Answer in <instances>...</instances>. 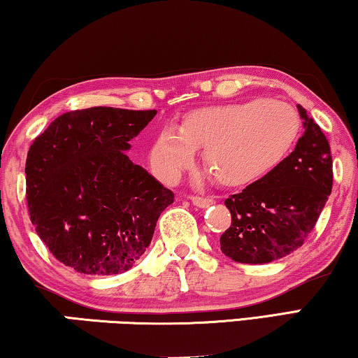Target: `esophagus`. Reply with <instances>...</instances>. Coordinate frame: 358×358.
Instances as JSON below:
<instances>
[{
  "instance_id": "34e87169",
  "label": "esophagus",
  "mask_w": 358,
  "mask_h": 358,
  "mask_svg": "<svg viewBox=\"0 0 358 358\" xmlns=\"http://www.w3.org/2000/svg\"><path fill=\"white\" fill-rule=\"evenodd\" d=\"M191 203H193L194 206H198V208H208L209 204H213L214 201L210 198H204V196H199V194H194L191 196Z\"/></svg>"
}]
</instances>
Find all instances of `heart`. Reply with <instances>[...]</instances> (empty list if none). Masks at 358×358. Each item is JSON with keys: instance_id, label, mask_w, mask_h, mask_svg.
Segmentation results:
<instances>
[{"instance_id": "b5f03b06", "label": "heart", "mask_w": 358, "mask_h": 358, "mask_svg": "<svg viewBox=\"0 0 358 358\" xmlns=\"http://www.w3.org/2000/svg\"><path fill=\"white\" fill-rule=\"evenodd\" d=\"M300 118L290 105L251 99L189 112L178 131L167 128L152 145V165L164 178L189 169L194 150H204V165L222 185H245L268 173L296 141Z\"/></svg>"}]
</instances>
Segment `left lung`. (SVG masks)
<instances>
[{
    "instance_id": "obj_1",
    "label": "left lung",
    "mask_w": 358,
    "mask_h": 358,
    "mask_svg": "<svg viewBox=\"0 0 358 358\" xmlns=\"http://www.w3.org/2000/svg\"><path fill=\"white\" fill-rule=\"evenodd\" d=\"M305 133L280 164L225 199L230 227L220 250L236 263L264 264L300 248L332 189V157L323 131L299 105Z\"/></svg>"
}]
</instances>
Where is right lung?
I'll use <instances>...</instances> for the list:
<instances>
[{
    "label": "right lung",
    "mask_w": 358,
    "mask_h": 358,
    "mask_svg": "<svg viewBox=\"0 0 358 358\" xmlns=\"http://www.w3.org/2000/svg\"><path fill=\"white\" fill-rule=\"evenodd\" d=\"M157 110L92 107L63 113L26 160L30 220L55 258L78 273L131 269L175 194L127 150Z\"/></svg>",
    "instance_id": "obj_1"
}]
</instances>
